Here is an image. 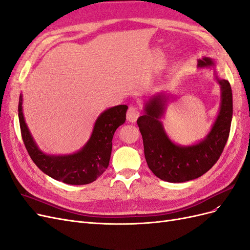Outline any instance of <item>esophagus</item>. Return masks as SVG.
Wrapping results in <instances>:
<instances>
[{"label":"esophagus","mask_w":250,"mask_h":250,"mask_svg":"<svg viewBox=\"0 0 250 250\" xmlns=\"http://www.w3.org/2000/svg\"><path fill=\"white\" fill-rule=\"evenodd\" d=\"M139 116H140L139 109L135 106H133V105L132 106H129V108H128V110H127V120L129 121V122L133 123L137 121Z\"/></svg>","instance_id":"esophagus-1"}]
</instances>
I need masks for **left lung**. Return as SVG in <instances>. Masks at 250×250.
Masks as SVG:
<instances>
[{
    "instance_id": "8db88e82",
    "label": "left lung",
    "mask_w": 250,
    "mask_h": 250,
    "mask_svg": "<svg viewBox=\"0 0 250 250\" xmlns=\"http://www.w3.org/2000/svg\"><path fill=\"white\" fill-rule=\"evenodd\" d=\"M209 57L198 60V66L214 65ZM216 79L221 86L220 111L207 138L192 146L174 144L165 132L161 118L167 96L150 98L137 123L144 143V153L149 169L168 183H185L198 178L217 163L228 142L232 118V94L229 82Z\"/></svg>"
}]
</instances>
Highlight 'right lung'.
I'll list each match as a JSON object with an SVG mask.
<instances>
[{"label": "right lung", "instance_id": "obj_1", "mask_svg": "<svg viewBox=\"0 0 250 250\" xmlns=\"http://www.w3.org/2000/svg\"><path fill=\"white\" fill-rule=\"evenodd\" d=\"M21 103V95L19 120L21 138L31 160L44 174L64 184L79 186L93 183L107 169L113 134L125 122L127 105H118L104 110L98 117L89 140L78 152L70 155H49L42 152L30 133L22 115Z\"/></svg>", "mask_w": 250, "mask_h": 250}]
</instances>
